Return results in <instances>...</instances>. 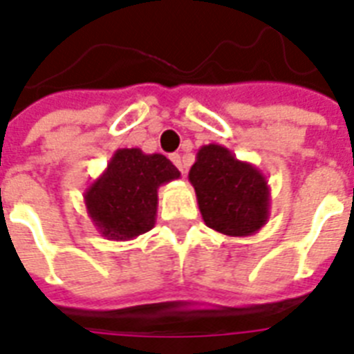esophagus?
<instances>
[{"label": "esophagus", "mask_w": 354, "mask_h": 354, "mask_svg": "<svg viewBox=\"0 0 354 354\" xmlns=\"http://www.w3.org/2000/svg\"><path fill=\"white\" fill-rule=\"evenodd\" d=\"M171 161H172V163H174V165H176L178 169H180V171H182V172L187 171V167H185V163H183L182 156H180V154H172V156H171Z\"/></svg>", "instance_id": "obj_1"}]
</instances>
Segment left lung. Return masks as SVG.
Masks as SVG:
<instances>
[{"label": "left lung", "mask_w": 354, "mask_h": 354, "mask_svg": "<svg viewBox=\"0 0 354 354\" xmlns=\"http://www.w3.org/2000/svg\"><path fill=\"white\" fill-rule=\"evenodd\" d=\"M205 226L227 236L257 233L270 218L266 176L232 150L209 143L200 147L189 171Z\"/></svg>", "instance_id": "1"}]
</instances>
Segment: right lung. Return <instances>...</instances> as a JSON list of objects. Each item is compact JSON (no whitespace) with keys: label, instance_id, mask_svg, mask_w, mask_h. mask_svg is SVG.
<instances>
[{"label":"right lung","instance_id":"right-lung-1","mask_svg":"<svg viewBox=\"0 0 354 354\" xmlns=\"http://www.w3.org/2000/svg\"><path fill=\"white\" fill-rule=\"evenodd\" d=\"M180 171L163 154L118 149L101 176L84 191L88 216L108 241H130L156 224L158 189Z\"/></svg>","mask_w":354,"mask_h":354}]
</instances>
